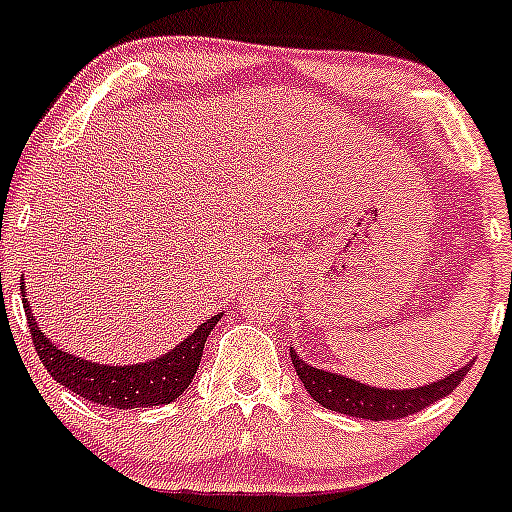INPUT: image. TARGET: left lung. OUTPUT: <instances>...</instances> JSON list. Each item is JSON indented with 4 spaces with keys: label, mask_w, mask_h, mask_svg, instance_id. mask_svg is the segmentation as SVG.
Returning a JSON list of instances; mask_svg holds the SVG:
<instances>
[{
    "label": "left lung",
    "mask_w": 512,
    "mask_h": 512,
    "mask_svg": "<svg viewBox=\"0 0 512 512\" xmlns=\"http://www.w3.org/2000/svg\"><path fill=\"white\" fill-rule=\"evenodd\" d=\"M289 356H292V364L297 369V376L302 379L304 389H307V394L317 404H322L329 411H339V414L356 418H369V421H394V418H406L416 414V411L426 409V406L436 404L443 396L451 394L466 379L468 371H471V364H466L463 369L446 376V379H438L428 386H418V389L406 391H389L359 384V381L332 374V371H322L312 364H304L294 349H289Z\"/></svg>",
    "instance_id": "8db88e82"
}]
</instances>
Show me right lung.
<instances>
[{
	"instance_id": "add662e5",
	"label": "right lung",
	"mask_w": 512,
	"mask_h": 512,
	"mask_svg": "<svg viewBox=\"0 0 512 512\" xmlns=\"http://www.w3.org/2000/svg\"><path fill=\"white\" fill-rule=\"evenodd\" d=\"M24 314H27L36 354L44 369L54 376L56 384L66 386L91 404L111 406V409H148V406H163L178 399L198 371L205 339L220 322V314L205 319L178 347L148 364L101 366L54 347L34 322L27 299H24Z\"/></svg>"
}]
</instances>
